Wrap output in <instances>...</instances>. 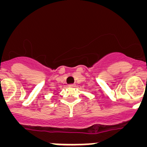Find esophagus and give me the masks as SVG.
<instances>
[{
	"mask_svg": "<svg viewBox=\"0 0 147 147\" xmlns=\"http://www.w3.org/2000/svg\"><path fill=\"white\" fill-rule=\"evenodd\" d=\"M68 86H69L70 88H75V87H76V85H75V84H71V85H69Z\"/></svg>",
	"mask_w": 147,
	"mask_h": 147,
	"instance_id": "1",
	"label": "esophagus"
}]
</instances>
